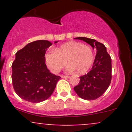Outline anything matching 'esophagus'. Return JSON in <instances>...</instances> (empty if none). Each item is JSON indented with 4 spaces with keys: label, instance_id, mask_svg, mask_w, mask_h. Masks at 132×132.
Returning a JSON list of instances; mask_svg holds the SVG:
<instances>
[{
    "label": "esophagus",
    "instance_id": "34e87169",
    "mask_svg": "<svg viewBox=\"0 0 132 132\" xmlns=\"http://www.w3.org/2000/svg\"><path fill=\"white\" fill-rule=\"evenodd\" d=\"M62 78H69V76H65V75H61V76Z\"/></svg>",
    "mask_w": 132,
    "mask_h": 132
}]
</instances>
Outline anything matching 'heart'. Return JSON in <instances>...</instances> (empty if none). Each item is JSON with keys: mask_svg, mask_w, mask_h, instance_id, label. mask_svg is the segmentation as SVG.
Listing matches in <instances>:
<instances>
[{"mask_svg": "<svg viewBox=\"0 0 132 132\" xmlns=\"http://www.w3.org/2000/svg\"><path fill=\"white\" fill-rule=\"evenodd\" d=\"M45 59L47 66L54 73L60 72L67 62L68 71L75 70L78 75H84L93 64L94 53L90 46L69 41L46 53Z\"/></svg>", "mask_w": 132, "mask_h": 132, "instance_id": "1", "label": "heart"}]
</instances>
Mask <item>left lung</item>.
Returning a JSON list of instances; mask_svg holds the SVG:
<instances>
[{"label":"left lung","instance_id":"1","mask_svg":"<svg viewBox=\"0 0 132 132\" xmlns=\"http://www.w3.org/2000/svg\"><path fill=\"white\" fill-rule=\"evenodd\" d=\"M83 40L96 48L95 56L91 70L80 76L78 85L74 87L76 93L84 100L92 101L100 97L110 86L112 79V60L104 44L86 37L75 38Z\"/></svg>","mask_w":132,"mask_h":132}]
</instances>
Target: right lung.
<instances>
[{"mask_svg":"<svg viewBox=\"0 0 132 132\" xmlns=\"http://www.w3.org/2000/svg\"><path fill=\"white\" fill-rule=\"evenodd\" d=\"M51 45L47 40L35 41L16 53L12 64V81L16 94L22 99L38 103L53 92L61 77L51 74L45 64V53Z\"/></svg>","mask_w":132,"mask_h":132,"instance_id":"1","label":"right lung"}]
</instances>
